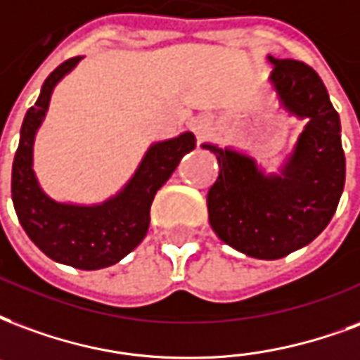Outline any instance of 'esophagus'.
I'll return each mask as SVG.
<instances>
[{
    "label": "esophagus",
    "instance_id": "1",
    "mask_svg": "<svg viewBox=\"0 0 360 360\" xmlns=\"http://www.w3.org/2000/svg\"><path fill=\"white\" fill-rule=\"evenodd\" d=\"M194 131L198 135V139H204L207 133H210V124H207L206 120H198V122L194 124Z\"/></svg>",
    "mask_w": 360,
    "mask_h": 360
}]
</instances>
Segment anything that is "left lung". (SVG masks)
<instances>
[{"label": "left lung", "instance_id": "8db88e82", "mask_svg": "<svg viewBox=\"0 0 360 360\" xmlns=\"http://www.w3.org/2000/svg\"><path fill=\"white\" fill-rule=\"evenodd\" d=\"M267 58L281 105L309 120L281 175H265L254 158L233 148L202 146L219 164L207 193L215 234L250 257L281 259L315 240L330 223L343 193L345 154L340 116L319 74L302 60Z\"/></svg>", "mask_w": 360, "mask_h": 360}]
</instances>
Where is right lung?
Masks as SVG:
<instances>
[{
    "label": "right lung",
    "mask_w": 360,
    "mask_h": 360,
    "mask_svg": "<svg viewBox=\"0 0 360 360\" xmlns=\"http://www.w3.org/2000/svg\"><path fill=\"white\" fill-rule=\"evenodd\" d=\"M84 57L65 60L47 76L36 105L28 108L13 160L11 194L20 225L30 240L53 262L82 269L110 267L139 246L150 225L154 194L166 183L181 158L196 146L191 131L154 143L126 187L103 204L78 206L49 198L32 167L34 137L49 108L55 85Z\"/></svg>",
    "instance_id": "obj_1"
}]
</instances>
